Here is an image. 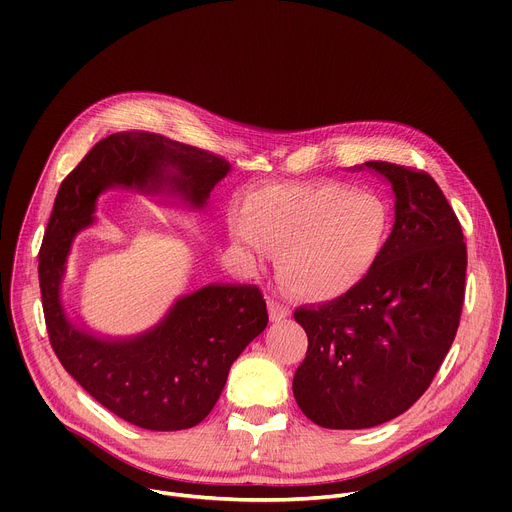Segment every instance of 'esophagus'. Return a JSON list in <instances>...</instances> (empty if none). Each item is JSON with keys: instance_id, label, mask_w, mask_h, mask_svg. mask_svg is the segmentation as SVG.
<instances>
[{"instance_id": "esophagus-1", "label": "esophagus", "mask_w": 512, "mask_h": 512, "mask_svg": "<svg viewBox=\"0 0 512 512\" xmlns=\"http://www.w3.org/2000/svg\"><path fill=\"white\" fill-rule=\"evenodd\" d=\"M267 308H269V320L271 322H281V320H285L289 316V308L279 304L273 298H267Z\"/></svg>"}]
</instances>
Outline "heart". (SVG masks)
Listing matches in <instances>:
<instances>
[{
    "mask_svg": "<svg viewBox=\"0 0 512 512\" xmlns=\"http://www.w3.org/2000/svg\"><path fill=\"white\" fill-rule=\"evenodd\" d=\"M389 227V206L373 192L338 182L271 184L241 200L231 237L243 251H275L277 273L300 296L332 300L371 273Z\"/></svg>",
    "mask_w": 512,
    "mask_h": 512,
    "instance_id": "heart-1",
    "label": "heart"
}]
</instances>
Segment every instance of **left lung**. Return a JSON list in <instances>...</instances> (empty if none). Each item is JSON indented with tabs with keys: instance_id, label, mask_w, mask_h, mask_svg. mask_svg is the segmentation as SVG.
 <instances>
[{
	"instance_id": "obj_1",
	"label": "left lung",
	"mask_w": 512,
	"mask_h": 512,
	"mask_svg": "<svg viewBox=\"0 0 512 512\" xmlns=\"http://www.w3.org/2000/svg\"><path fill=\"white\" fill-rule=\"evenodd\" d=\"M364 166L395 194L385 249L346 294L294 312L308 334L294 397L328 429H367L405 413L440 371L464 306L466 243L440 186L391 162Z\"/></svg>"
}]
</instances>
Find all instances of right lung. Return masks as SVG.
Listing matches in <instances>:
<instances>
[{
	"mask_svg": "<svg viewBox=\"0 0 512 512\" xmlns=\"http://www.w3.org/2000/svg\"><path fill=\"white\" fill-rule=\"evenodd\" d=\"M231 170L210 152L148 131L99 143L60 184L38 255L48 338L66 373L117 417L152 431L198 425L221 397L231 364L269 318L257 285L212 283L176 300L164 320L133 338L107 340L72 324L60 283L75 235L95 221L113 186L172 194L202 208Z\"/></svg>",
	"mask_w": 512,
	"mask_h": 512,
	"instance_id": "1",
	"label": "right lung"
}]
</instances>
